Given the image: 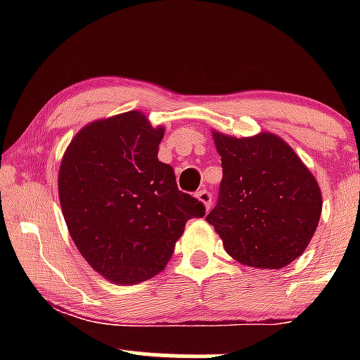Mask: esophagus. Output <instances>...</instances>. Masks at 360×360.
<instances>
[{"label":"esophagus","mask_w":360,"mask_h":360,"mask_svg":"<svg viewBox=\"0 0 360 360\" xmlns=\"http://www.w3.org/2000/svg\"><path fill=\"white\" fill-rule=\"evenodd\" d=\"M196 198L206 206V210H210V206H212V200H213L212 191H208V189H200V191L196 193Z\"/></svg>","instance_id":"1"}]
</instances>
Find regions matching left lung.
<instances>
[{"label":"left lung","instance_id":"1","mask_svg":"<svg viewBox=\"0 0 360 360\" xmlns=\"http://www.w3.org/2000/svg\"><path fill=\"white\" fill-rule=\"evenodd\" d=\"M221 155L218 201L206 221L238 262L281 269L298 259L315 233L321 193L308 167L283 139L213 134Z\"/></svg>","mask_w":360,"mask_h":360}]
</instances>
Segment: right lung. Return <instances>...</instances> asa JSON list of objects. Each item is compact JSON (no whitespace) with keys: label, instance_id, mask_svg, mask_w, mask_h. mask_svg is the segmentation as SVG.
Returning <instances> with one entry per match:
<instances>
[{"label":"right lung","instance_id":"obj_1","mask_svg":"<svg viewBox=\"0 0 360 360\" xmlns=\"http://www.w3.org/2000/svg\"><path fill=\"white\" fill-rule=\"evenodd\" d=\"M164 128L140 111L84 127L65 150L59 198L69 233L93 269L117 284L166 267L186 221L205 205L179 191L174 169L157 159Z\"/></svg>","mask_w":360,"mask_h":360}]
</instances>
